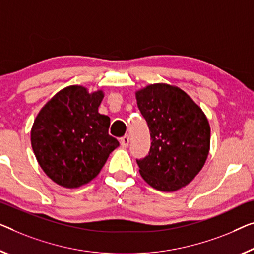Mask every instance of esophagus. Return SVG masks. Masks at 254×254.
<instances>
[{
	"label": "esophagus",
	"mask_w": 254,
	"mask_h": 254,
	"mask_svg": "<svg viewBox=\"0 0 254 254\" xmlns=\"http://www.w3.org/2000/svg\"><path fill=\"white\" fill-rule=\"evenodd\" d=\"M128 142H130V138H128V135H124V137L121 138V146L122 147H127Z\"/></svg>",
	"instance_id": "1"
}]
</instances>
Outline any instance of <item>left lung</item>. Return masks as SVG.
Masks as SVG:
<instances>
[{
    "label": "left lung",
    "instance_id": "left-lung-1",
    "mask_svg": "<svg viewBox=\"0 0 254 254\" xmlns=\"http://www.w3.org/2000/svg\"><path fill=\"white\" fill-rule=\"evenodd\" d=\"M150 132L151 146L137 160L143 180L161 191L187 186L205 164L210 124L198 105L175 85L156 83L135 92Z\"/></svg>",
    "mask_w": 254,
    "mask_h": 254
}]
</instances>
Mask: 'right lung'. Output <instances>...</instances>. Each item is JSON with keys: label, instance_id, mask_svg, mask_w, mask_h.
Here are the masks:
<instances>
[{"label": "right lung", "instance_id": "add662e5", "mask_svg": "<svg viewBox=\"0 0 254 254\" xmlns=\"http://www.w3.org/2000/svg\"><path fill=\"white\" fill-rule=\"evenodd\" d=\"M104 92L82 85L60 90L37 114L30 142L37 162L52 181L77 188L99 175L120 146L108 134L111 119L98 112Z\"/></svg>", "mask_w": 254, "mask_h": 254}]
</instances>
